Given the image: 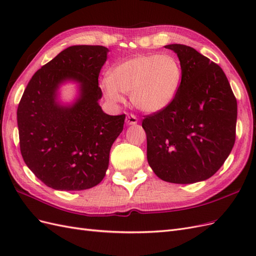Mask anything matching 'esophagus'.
Listing matches in <instances>:
<instances>
[{
  "instance_id": "esophagus-1",
  "label": "esophagus",
  "mask_w": 256,
  "mask_h": 256,
  "mask_svg": "<svg viewBox=\"0 0 256 256\" xmlns=\"http://www.w3.org/2000/svg\"><path fill=\"white\" fill-rule=\"evenodd\" d=\"M138 122V118L134 114H127L126 116V124L127 125H136Z\"/></svg>"
}]
</instances>
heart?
<instances>
[{"label": "heart", "mask_w": 256, "mask_h": 256, "mask_svg": "<svg viewBox=\"0 0 256 256\" xmlns=\"http://www.w3.org/2000/svg\"><path fill=\"white\" fill-rule=\"evenodd\" d=\"M182 78L180 62L172 54H143L114 66L102 88L111 102H122L120 92H126L136 109L157 113L171 104Z\"/></svg>", "instance_id": "heart-1"}]
</instances>
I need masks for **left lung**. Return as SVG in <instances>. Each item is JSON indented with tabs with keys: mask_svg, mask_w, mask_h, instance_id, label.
Wrapping results in <instances>:
<instances>
[{
	"mask_svg": "<svg viewBox=\"0 0 256 256\" xmlns=\"http://www.w3.org/2000/svg\"><path fill=\"white\" fill-rule=\"evenodd\" d=\"M166 48L177 54L182 78L171 104L142 122L147 161L164 182H202L223 166L235 144L237 102L219 65L189 46Z\"/></svg>",
	"mask_w": 256,
	"mask_h": 256,
	"instance_id": "obj_1",
	"label": "left lung"
}]
</instances>
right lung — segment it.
<instances>
[{
    "instance_id": "add662e5",
    "label": "right lung",
    "mask_w": 256,
    "mask_h": 256,
    "mask_svg": "<svg viewBox=\"0 0 256 256\" xmlns=\"http://www.w3.org/2000/svg\"><path fill=\"white\" fill-rule=\"evenodd\" d=\"M108 52L104 46L68 47L34 74L23 92L17 110L22 158L52 189L92 188L109 166L125 114L108 115L98 104L102 96L98 76ZM66 80L80 84V97L63 106L57 90Z\"/></svg>"
}]
</instances>
